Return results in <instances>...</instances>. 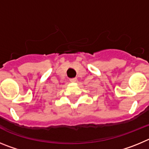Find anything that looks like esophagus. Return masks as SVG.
<instances>
[{"instance_id": "34e87169", "label": "esophagus", "mask_w": 149, "mask_h": 149, "mask_svg": "<svg viewBox=\"0 0 149 149\" xmlns=\"http://www.w3.org/2000/svg\"><path fill=\"white\" fill-rule=\"evenodd\" d=\"M70 81H71V82H72V83L76 82V81H77V78H76V77H74V78H71Z\"/></svg>"}]
</instances>
